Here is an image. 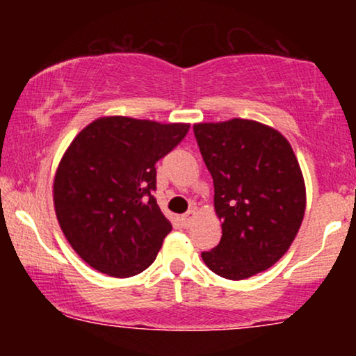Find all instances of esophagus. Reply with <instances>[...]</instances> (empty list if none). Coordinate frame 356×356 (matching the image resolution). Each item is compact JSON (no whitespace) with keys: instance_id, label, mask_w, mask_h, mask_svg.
Wrapping results in <instances>:
<instances>
[{"instance_id":"34e87169","label":"esophagus","mask_w":356,"mask_h":356,"mask_svg":"<svg viewBox=\"0 0 356 356\" xmlns=\"http://www.w3.org/2000/svg\"><path fill=\"white\" fill-rule=\"evenodd\" d=\"M194 218H195V211H194V209H191L189 212H186V214L182 216V222H184V226L189 227L191 224H192V220H194Z\"/></svg>"}]
</instances>
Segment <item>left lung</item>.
<instances>
[{
    "label": "left lung",
    "instance_id": "8db88e82",
    "mask_svg": "<svg viewBox=\"0 0 356 356\" xmlns=\"http://www.w3.org/2000/svg\"><path fill=\"white\" fill-rule=\"evenodd\" d=\"M194 136L222 220V238L202 261L232 281L266 271L291 246L305 216V181L291 145L271 127L243 118L195 124Z\"/></svg>",
    "mask_w": 356,
    "mask_h": 356
}]
</instances>
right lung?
Here are the masks:
<instances>
[{"mask_svg": "<svg viewBox=\"0 0 356 356\" xmlns=\"http://www.w3.org/2000/svg\"><path fill=\"white\" fill-rule=\"evenodd\" d=\"M187 132L186 124L104 117L68 147L53 184L56 218L93 269L130 277L154 263L172 231L154 197L155 164Z\"/></svg>", "mask_w": 356, "mask_h": 356, "instance_id": "right-lung-1", "label": "right lung"}]
</instances>
